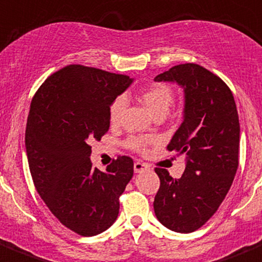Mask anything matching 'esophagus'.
I'll return each mask as SVG.
<instances>
[{"mask_svg":"<svg viewBox=\"0 0 262 262\" xmlns=\"http://www.w3.org/2000/svg\"><path fill=\"white\" fill-rule=\"evenodd\" d=\"M148 169H149V166L147 164H144V162H142V161L134 162V171L136 172L146 171V170H148Z\"/></svg>","mask_w":262,"mask_h":262,"instance_id":"esophagus-1","label":"esophagus"}]
</instances>
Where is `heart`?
Masks as SVG:
<instances>
[{
	"instance_id": "1",
	"label": "heart",
	"mask_w": 262,
	"mask_h": 262,
	"mask_svg": "<svg viewBox=\"0 0 262 262\" xmlns=\"http://www.w3.org/2000/svg\"><path fill=\"white\" fill-rule=\"evenodd\" d=\"M141 102L148 108L149 113L154 116L166 115L167 111L171 107L174 102V93L172 90L166 84L156 83V84L149 85L144 91H142L139 95ZM126 101L123 96L116 98L110 106V121L111 124H118L120 121L123 111L125 108ZM155 139L152 137H132L128 139V146L136 151H143L148 144H151Z\"/></svg>"
}]
</instances>
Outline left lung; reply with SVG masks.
I'll return each instance as SVG.
<instances>
[{"label":"left lung","instance_id":"left-lung-1","mask_svg":"<svg viewBox=\"0 0 262 262\" xmlns=\"http://www.w3.org/2000/svg\"><path fill=\"white\" fill-rule=\"evenodd\" d=\"M155 80L177 83L184 91L183 123L167 149L185 155V170L179 179L167 170L155 169L160 178L155 215L170 230L192 233L216 212L237 172V106L229 87L197 63L172 67Z\"/></svg>","mask_w":262,"mask_h":262}]
</instances>
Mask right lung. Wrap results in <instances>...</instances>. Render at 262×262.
I'll return each instance as SVG.
<instances>
[{
    "label": "right lung",
    "mask_w": 262,
    "mask_h": 262,
    "mask_svg": "<svg viewBox=\"0 0 262 262\" xmlns=\"http://www.w3.org/2000/svg\"><path fill=\"white\" fill-rule=\"evenodd\" d=\"M133 83L128 75L68 65L45 80L30 103L25 130L35 189L58 222L84 237L115 223L133 160L119 156L101 171L90 142L107 133L110 106Z\"/></svg>",
    "instance_id": "obj_1"
}]
</instances>
